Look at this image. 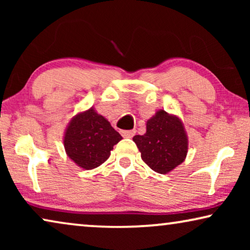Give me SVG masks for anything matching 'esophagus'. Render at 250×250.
<instances>
[{
	"instance_id": "esophagus-1",
	"label": "esophagus",
	"mask_w": 250,
	"mask_h": 250,
	"mask_svg": "<svg viewBox=\"0 0 250 250\" xmlns=\"http://www.w3.org/2000/svg\"><path fill=\"white\" fill-rule=\"evenodd\" d=\"M134 134H135L134 129H129V131H122V135L124 136V138H133Z\"/></svg>"
}]
</instances>
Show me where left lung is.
Here are the masks:
<instances>
[{"instance_id": "left-lung-1", "label": "left lung", "mask_w": 250, "mask_h": 250, "mask_svg": "<svg viewBox=\"0 0 250 250\" xmlns=\"http://www.w3.org/2000/svg\"><path fill=\"white\" fill-rule=\"evenodd\" d=\"M146 165L157 173L166 174L183 163L188 139L183 125L175 116L159 110L146 123V132L133 138Z\"/></svg>"}]
</instances>
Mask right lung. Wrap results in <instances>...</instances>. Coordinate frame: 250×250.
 I'll use <instances>...</instances> for the list:
<instances>
[{"mask_svg":"<svg viewBox=\"0 0 250 250\" xmlns=\"http://www.w3.org/2000/svg\"><path fill=\"white\" fill-rule=\"evenodd\" d=\"M123 138L93 108L77 115L68 126L63 145L68 157L84 169L100 166Z\"/></svg>","mask_w":250,"mask_h":250,"instance_id":"right-lung-1","label":"right lung"}]
</instances>
